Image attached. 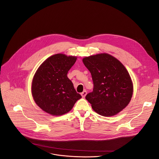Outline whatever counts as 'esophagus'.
I'll return each instance as SVG.
<instances>
[{"instance_id":"obj_1","label":"esophagus","mask_w":159,"mask_h":159,"mask_svg":"<svg viewBox=\"0 0 159 159\" xmlns=\"http://www.w3.org/2000/svg\"><path fill=\"white\" fill-rule=\"evenodd\" d=\"M87 92L86 91H84L82 93H81V96H82V98H85V96L87 95Z\"/></svg>"}]
</instances>
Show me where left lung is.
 <instances>
[{
    "mask_svg": "<svg viewBox=\"0 0 159 159\" xmlns=\"http://www.w3.org/2000/svg\"><path fill=\"white\" fill-rule=\"evenodd\" d=\"M83 62L93 79V91L85 97L93 109L104 116L121 111L129 104L133 93L130 75L123 65L107 53L85 57Z\"/></svg>",
    "mask_w": 159,
    "mask_h": 159,
    "instance_id": "8db88e82",
    "label": "left lung"
}]
</instances>
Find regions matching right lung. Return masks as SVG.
<instances>
[{"mask_svg":"<svg viewBox=\"0 0 159 159\" xmlns=\"http://www.w3.org/2000/svg\"><path fill=\"white\" fill-rule=\"evenodd\" d=\"M76 59L55 54L46 60L36 72L32 93L36 104L44 111L55 116L65 114L82 98L67 76Z\"/></svg>","mask_w":159,"mask_h":159,"instance_id":"obj_1","label":"right lung"}]
</instances>
